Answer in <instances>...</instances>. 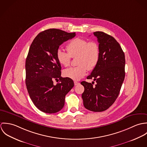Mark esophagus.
<instances>
[{
  "label": "esophagus",
  "instance_id": "1",
  "mask_svg": "<svg viewBox=\"0 0 147 147\" xmlns=\"http://www.w3.org/2000/svg\"><path fill=\"white\" fill-rule=\"evenodd\" d=\"M74 84H75V85H77L79 84V82H78L75 81V82H74Z\"/></svg>",
  "mask_w": 147,
  "mask_h": 147
}]
</instances>
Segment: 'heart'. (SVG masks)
Listing matches in <instances>:
<instances>
[{
	"label": "heart",
	"instance_id": "heart-1",
	"mask_svg": "<svg viewBox=\"0 0 147 147\" xmlns=\"http://www.w3.org/2000/svg\"><path fill=\"white\" fill-rule=\"evenodd\" d=\"M68 53L59 49L57 51V58L62 65H69L71 58H76V67L65 69L63 76L74 80H79L86 75L87 69L93 70L100 59V50L98 45L94 41L88 42L82 38H75L67 45Z\"/></svg>",
	"mask_w": 147,
	"mask_h": 147
}]
</instances>
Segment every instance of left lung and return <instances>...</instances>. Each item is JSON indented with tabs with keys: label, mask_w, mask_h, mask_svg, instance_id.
Instances as JSON below:
<instances>
[{
	"label": "left lung",
	"mask_w": 147,
	"mask_h": 147,
	"mask_svg": "<svg viewBox=\"0 0 147 147\" xmlns=\"http://www.w3.org/2000/svg\"><path fill=\"white\" fill-rule=\"evenodd\" d=\"M99 43L98 63L87 79L97 84L82 82L84 107L92 111L101 112L109 108L117 98L125 76V56L120 45L112 36L102 32L93 33Z\"/></svg>",
	"instance_id": "obj_1"
}]
</instances>
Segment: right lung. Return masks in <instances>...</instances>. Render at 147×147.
<instances>
[{"label":"right lung","instance_id":"right-lung-1","mask_svg":"<svg viewBox=\"0 0 147 147\" xmlns=\"http://www.w3.org/2000/svg\"><path fill=\"white\" fill-rule=\"evenodd\" d=\"M75 35L49 29L40 33L30 46L25 62V83L33 104L44 113H55L62 109L65 95L74 86L72 79L61 77L57 51L63 42ZM54 80L60 82L54 85Z\"/></svg>","mask_w":147,"mask_h":147}]
</instances>
